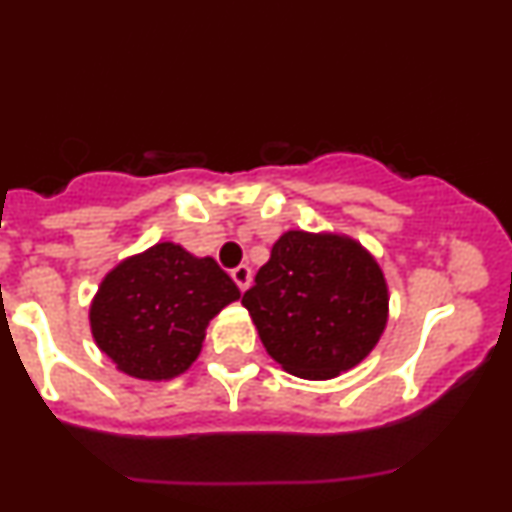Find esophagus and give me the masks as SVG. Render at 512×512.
Wrapping results in <instances>:
<instances>
[{"mask_svg": "<svg viewBox=\"0 0 512 512\" xmlns=\"http://www.w3.org/2000/svg\"><path fill=\"white\" fill-rule=\"evenodd\" d=\"M231 276H233V281H236V284H238L240 291L248 289L250 281H252V272H250L248 264H238V267L231 272Z\"/></svg>", "mask_w": 512, "mask_h": 512, "instance_id": "esophagus-1", "label": "esophagus"}]
</instances>
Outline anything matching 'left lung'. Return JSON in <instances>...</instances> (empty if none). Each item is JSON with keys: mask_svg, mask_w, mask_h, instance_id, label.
I'll return each mask as SVG.
<instances>
[{"mask_svg": "<svg viewBox=\"0 0 512 512\" xmlns=\"http://www.w3.org/2000/svg\"><path fill=\"white\" fill-rule=\"evenodd\" d=\"M243 305L267 354L303 380H332L383 337L390 293L378 260L344 233L286 231Z\"/></svg>", "mask_w": 512, "mask_h": 512, "instance_id": "1", "label": "left lung"}]
</instances>
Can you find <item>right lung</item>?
Masks as SVG:
<instances>
[{
    "mask_svg": "<svg viewBox=\"0 0 512 512\" xmlns=\"http://www.w3.org/2000/svg\"><path fill=\"white\" fill-rule=\"evenodd\" d=\"M238 298V286L214 257L166 240L103 276L88 322L93 342L117 370L161 383L190 370L209 322Z\"/></svg>",
    "mask_w": 512,
    "mask_h": 512,
    "instance_id": "right-lung-1",
    "label": "right lung"
}]
</instances>
